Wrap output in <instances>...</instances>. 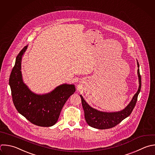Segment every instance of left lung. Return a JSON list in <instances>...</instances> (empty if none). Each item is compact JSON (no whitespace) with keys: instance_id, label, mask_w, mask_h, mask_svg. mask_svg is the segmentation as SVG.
Returning a JSON list of instances; mask_svg holds the SVG:
<instances>
[{"instance_id":"8db88e82","label":"left lung","mask_w":155,"mask_h":155,"mask_svg":"<svg viewBox=\"0 0 155 155\" xmlns=\"http://www.w3.org/2000/svg\"><path fill=\"white\" fill-rule=\"evenodd\" d=\"M137 67H139L137 62ZM137 74L139 78V86L137 91L134 95L132 100L127 107L123 110L118 112L107 113L98 111L91 107L84 99L81 97L82 105L84 110L85 119L87 123L91 127L98 129H108L115 127L122 121L125 118L128 117L131 113L137 102L138 94L141 88V77L139 73V69L137 70Z\"/></svg>"}]
</instances>
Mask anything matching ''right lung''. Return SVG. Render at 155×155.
<instances>
[{"mask_svg":"<svg viewBox=\"0 0 155 155\" xmlns=\"http://www.w3.org/2000/svg\"><path fill=\"white\" fill-rule=\"evenodd\" d=\"M27 48L25 46L17 56L10 76L13 104L18 112L32 124L51 127L58 121L63 106L75 92V87L63 84L48 94L38 95L32 93L22 79L21 60Z\"/></svg>","mask_w":155,"mask_h":155,"instance_id":"1","label":"right lung"}]
</instances>
